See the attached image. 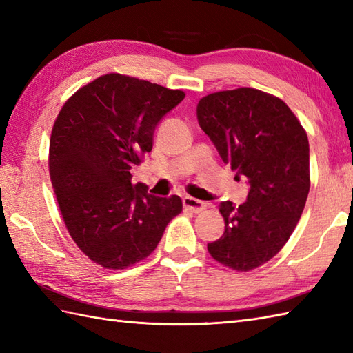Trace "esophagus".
<instances>
[{
    "label": "esophagus",
    "instance_id": "1",
    "mask_svg": "<svg viewBox=\"0 0 353 353\" xmlns=\"http://www.w3.org/2000/svg\"><path fill=\"white\" fill-rule=\"evenodd\" d=\"M183 208L188 209V211H191L194 214H200L206 208V203L205 201H200L197 199L186 196V197H183Z\"/></svg>",
    "mask_w": 353,
    "mask_h": 353
}]
</instances>
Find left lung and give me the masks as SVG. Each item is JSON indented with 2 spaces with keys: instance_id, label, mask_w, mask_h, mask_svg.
<instances>
[{
  "instance_id": "obj_1",
  "label": "left lung",
  "mask_w": 353,
  "mask_h": 353,
  "mask_svg": "<svg viewBox=\"0 0 353 353\" xmlns=\"http://www.w3.org/2000/svg\"><path fill=\"white\" fill-rule=\"evenodd\" d=\"M197 119L223 162L250 185L243 205L220 203L224 234L208 252L250 272L279 253L301 220L311 185L308 137L281 99L253 88L203 97Z\"/></svg>"
}]
</instances>
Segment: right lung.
<instances>
[{
    "mask_svg": "<svg viewBox=\"0 0 353 353\" xmlns=\"http://www.w3.org/2000/svg\"><path fill=\"white\" fill-rule=\"evenodd\" d=\"M185 99L147 80L112 72L70 97L52 125L48 168L65 226L86 256L123 270L152 253L182 212L177 196L156 197L130 170L152 152L157 123Z\"/></svg>",
    "mask_w": 353,
    "mask_h": 353,
    "instance_id": "1",
    "label": "right lung"
}]
</instances>
